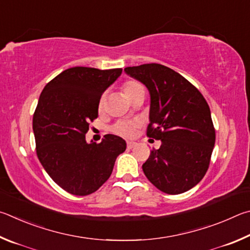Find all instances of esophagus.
<instances>
[{
	"label": "esophagus",
	"instance_id": "34e87169",
	"mask_svg": "<svg viewBox=\"0 0 250 250\" xmlns=\"http://www.w3.org/2000/svg\"><path fill=\"white\" fill-rule=\"evenodd\" d=\"M136 145H137V144L135 142H127V143H126V146H127L128 149H132V148H134Z\"/></svg>",
	"mask_w": 250,
	"mask_h": 250
}]
</instances>
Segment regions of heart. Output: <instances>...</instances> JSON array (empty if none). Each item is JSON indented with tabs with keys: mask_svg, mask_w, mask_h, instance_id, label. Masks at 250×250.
<instances>
[{
	"mask_svg": "<svg viewBox=\"0 0 250 250\" xmlns=\"http://www.w3.org/2000/svg\"><path fill=\"white\" fill-rule=\"evenodd\" d=\"M121 89L123 91V93H124V95L130 101V102H133V101L138 98L139 95H145V87H144L141 82L134 80V79L126 80L122 84ZM104 107L105 96L102 95L99 99L98 102V111L103 112ZM137 126L138 123L134 121H118L112 126V132L122 137H132Z\"/></svg>",
	"mask_w": 250,
	"mask_h": 250,
	"instance_id": "obj_1",
	"label": "heart"
}]
</instances>
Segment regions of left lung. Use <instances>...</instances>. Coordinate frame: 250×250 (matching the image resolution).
<instances>
[{
  "label": "left lung",
  "mask_w": 250,
  "mask_h": 250,
  "mask_svg": "<svg viewBox=\"0 0 250 250\" xmlns=\"http://www.w3.org/2000/svg\"><path fill=\"white\" fill-rule=\"evenodd\" d=\"M130 77L150 93L147 136L160 139L143 171L157 189L167 194L190 190L207 173L215 144L209 106L191 82L166 65L145 63L127 67Z\"/></svg>",
  "instance_id": "left-lung-1"
}]
</instances>
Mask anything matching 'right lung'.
Segmentation results:
<instances>
[{"label":"right lung","mask_w":250,"mask_h":250,"mask_svg":"<svg viewBox=\"0 0 250 250\" xmlns=\"http://www.w3.org/2000/svg\"><path fill=\"white\" fill-rule=\"evenodd\" d=\"M122 69L69 68L43 87L33 116L36 154L49 177L64 191L84 196L107 180L126 143L115 135L87 144L85 134L98 117L103 92Z\"/></svg>","instance_id":"1"}]
</instances>
